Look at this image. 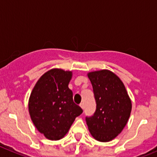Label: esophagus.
<instances>
[{
  "label": "esophagus",
  "mask_w": 157,
  "mask_h": 157,
  "mask_svg": "<svg viewBox=\"0 0 157 157\" xmlns=\"http://www.w3.org/2000/svg\"><path fill=\"white\" fill-rule=\"evenodd\" d=\"M80 108H82V109L83 110V108H84V105H83V103H81V104H80Z\"/></svg>",
  "instance_id": "esophagus-1"
}]
</instances>
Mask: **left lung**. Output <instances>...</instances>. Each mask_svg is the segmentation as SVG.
Segmentation results:
<instances>
[{
    "label": "left lung",
    "mask_w": 157,
    "mask_h": 157,
    "mask_svg": "<svg viewBox=\"0 0 157 157\" xmlns=\"http://www.w3.org/2000/svg\"><path fill=\"white\" fill-rule=\"evenodd\" d=\"M96 111L86 121L90 134L100 142H109L121 132L132 111V101L125 85L113 72L101 70L90 72Z\"/></svg>",
    "instance_id": "obj_1"
}]
</instances>
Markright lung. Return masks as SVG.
<instances>
[{"label":"right lung","instance_id":"add662e5","mask_svg":"<svg viewBox=\"0 0 157 157\" xmlns=\"http://www.w3.org/2000/svg\"><path fill=\"white\" fill-rule=\"evenodd\" d=\"M72 71L54 68L43 74L32 90L29 112L32 122L45 138H63L77 116L83 112L73 100L68 87Z\"/></svg>","mask_w":157,"mask_h":157}]
</instances>
